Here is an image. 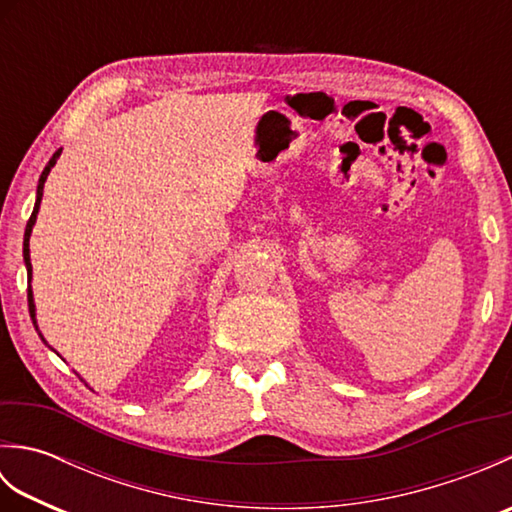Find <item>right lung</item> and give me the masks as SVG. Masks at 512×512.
I'll return each mask as SVG.
<instances>
[{
	"label": "right lung",
	"instance_id": "1",
	"mask_svg": "<svg viewBox=\"0 0 512 512\" xmlns=\"http://www.w3.org/2000/svg\"><path fill=\"white\" fill-rule=\"evenodd\" d=\"M61 156V149L59 151H54V156L50 158V162L46 165V169L41 171V178H39V184H37V202H35V209H32V215H30V220H28V224H26V233H24V262H26V270H28V277H32V264H30V233H32V226H35V222H37V213H39V204H41V195H43V184H46V178H48V173H50V169L57 165V158ZM28 310H30V317H32V323H35V330L39 332V328H37V312H35V299H32V288H28ZM39 336H41V332H39ZM41 341L46 343V339H43L41 336Z\"/></svg>",
	"mask_w": 512,
	"mask_h": 512
}]
</instances>
